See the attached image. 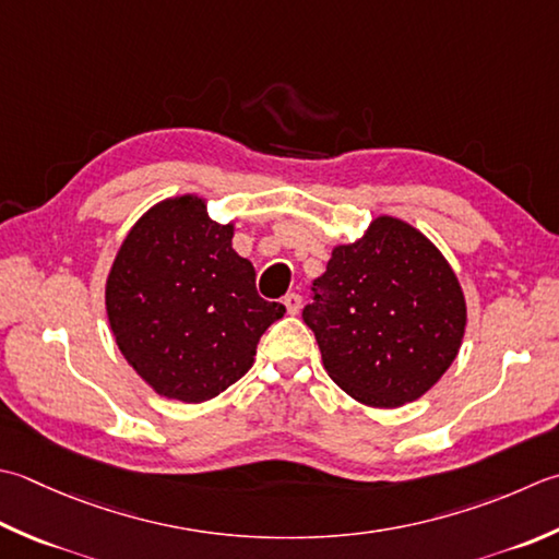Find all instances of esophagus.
Listing matches in <instances>:
<instances>
[{"label": "esophagus", "mask_w": 559, "mask_h": 559, "mask_svg": "<svg viewBox=\"0 0 559 559\" xmlns=\"http://www.w3.org/2000/svg\"><path fill=\"white\" fill-rule=\"evenodd\" d=\"M283 305H286L288 314H298L300 308H302V298H300L298 293H288L286 298H283Z\"/></svg>", "instance_id": "34e87169"}]
</instances>
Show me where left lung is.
Segmentation results:
<instances>
[{
	"label": "left lung",
	"mask_w": 559,
	"mask_h": 559,
	"mask_svg": "<svg viewBox=\"0 0 559 559\" xmlns=\"http://www.w3.org/2000/svg\"><path fill=\"white\" fill-rule=\"evenodd\" d=\"M302 320L326 373L368 407H402L431 390L461 352L465 295L445 257L390 215L338 245L312 283Z\"/></svg>",
	"instance_id": "8db88e82"
}]
</instances>
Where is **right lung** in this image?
<instances>
[{"label":"right lung","instance_id":"add662e5","mask_svg":"<svg viewBox=\"0 0 559 559\" xmlns=\"http://www.w3.org/2000/svg\"><path fill=\"white\" fill-rule=\"evenodd\" d=\"M235 225L207 217L199 195L167 199L140 217L106 278V314L120 354L162 397L213 400L254 364L281 320L257 293V271L233 249Z\"/></svg>","mask_w":559,"mask_h":559}]
</instances>
